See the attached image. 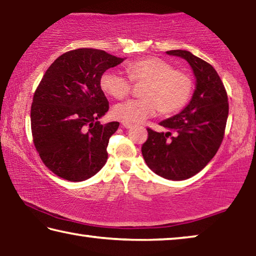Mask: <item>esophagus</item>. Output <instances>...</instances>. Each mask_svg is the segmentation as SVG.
Masks as SVG:
<instances>
[{"label": "esophagus", "instance_id": "esophagus-1", "mask_svg": "<svg viewBox=\"0 0 256 256\" xmlns=\"http://www.w3.org/2000/svg\"><path fill=\"white\" fill-rule=\"evenodd\" d=\"M122 125L125 128H132V124L128 123V122H124V120H122Z\"/></svg>", "mask_w": 256, "mask_h": 256}]
</instances>
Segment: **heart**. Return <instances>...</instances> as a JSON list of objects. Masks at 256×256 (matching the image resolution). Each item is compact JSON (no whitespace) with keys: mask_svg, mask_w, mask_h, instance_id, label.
Here are the masks:
<instances>
[{"mask_svg":"<svg viewBox=\"0 0 256 256\" xmlns=\"http://www.w3.org/2000/svg\"><path fill=\"white\" fill-rule=\"evenodd\" d=\"M126 74L108 70L100 79L102 89L110 97L122 99L131 92L134 84H144L142 99H130L114 107V115L124 122L138 124L160 110L170 115L182 110L192 92L188 74L176 70L170 63L159 58H146L130 62Z\"/></svg>","mask_w":256,"mask_h":256,"instance_id":"1","label":"heart"}]
</instances>
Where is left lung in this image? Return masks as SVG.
<instances>
[{
    "label": "left lung",
    "mask_w": 256,
    "mask_h": 256,
    "mask_svg": "<svg viewBox=\"0 0 256 256\" xmlns=\"http://www.w3.org/2000/svg\"><path fill=\"white\" fill-rule=\"evenodd\" d=\"M192 66L196 89L180 114L160 122L168 132L148 128L142 156L151 170L164 178L183 180L201 172L222 146L228 118L227 92L214 66L188 50H168Z\"/></svg>",
    "instance_id": "left-lung-1"
}]
</instances>
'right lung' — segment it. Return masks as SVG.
Segmentation results:
<instances>
[{
    "label": "right lung",
    "mask_w": 256,
    "mask_h": 256,
    "mask_svg": "<svg viewBox=\"0 0 256 256\" xmlns=\"http://www.w3.org/2000/svg\"><path fill=\"white\" fill-rule=\"evenodd\" d=\"M122 62L105 50L78 48L56 58L42 78L30 110L32 141L60 178L88 180L106 164L108 141L120 123L98 122L110 110L100 79Z\"/></svg>",
    "instance_id": "right-lung-1"
}]
</instances>
